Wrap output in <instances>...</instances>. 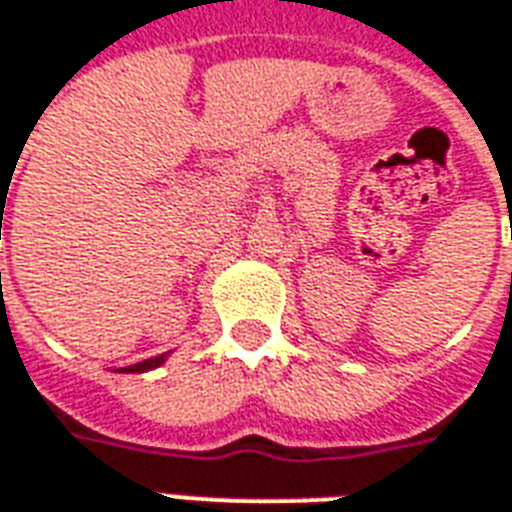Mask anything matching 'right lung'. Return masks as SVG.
<instances>
[{
    "label": "right lung",
    "mask_w": 512,
    "mask_h": 512,
    "mask_svg": "<svg viewBox=\"0 0 512 512\" xmlns=\"http://www.w3.org/2000/svg\"><path fill=\"white\" fill-rule=\"evenodd\" d=\"M167 356H170V353H162V356H154V358H146V361H138V364H132V366H122V369H119V372H130V374H135V372H151V369H156V366H162L164 361H167Z\"/></svg>",
    "instance_id": "add662e5"
}]
</instances>
